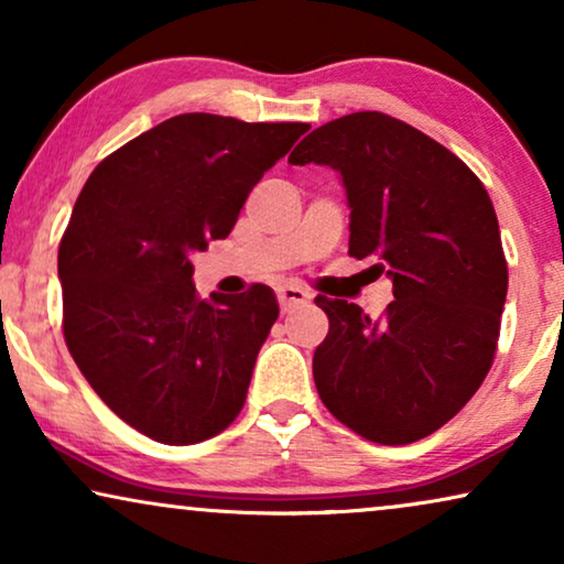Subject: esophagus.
I'll return each mask as SVG.
<instances>
[{
	"label": "esophagus",
	"mask_w": 564,
	"mask_h": 564,
	"mask_svg": "<svg viewBox=\"0 0 564 564\" xmlns=\"http://www.w3.org/2000/svg\"><path fill=\"white\" fill-rule=\"evenodd\" d=\"M276 300H280L282 311L290 313L295 307L311 303V292H305L303 288H292V284H282V288H276Z\"/></svg>",
	"instance_id": "obj_1"
}]
</instances>
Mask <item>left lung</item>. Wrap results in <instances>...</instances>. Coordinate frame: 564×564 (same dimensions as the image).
<instances>
[{
  "label": "left lung",
  "mask_w": 564,
  "mask_h": 564,
  "mask_svg": "<svg viewBox=\"0 0 564 564\" xmlns=\"http://www.w3.org/2000/svg\"><path fill=\"white\" fill-rule=\"evenodd\" d=\"M290 164L338 172L349 253L372 259L395 300L382 318L318 295L313 354L323 405L377 444H411L454 419L496 357L508 267L482 182L442 143L382 112L315 128Z\"/></svg>",
  "instance_id": "8db88e82"
}]
</instances>
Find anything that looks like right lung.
<instances>
[{"instance_id": "add662e5", "label": "right lung", "mask_w": 564, "mask_h": 564, "mask_svg": "<svg viewBox=\"0 0 564 564\" xmlns=\"http://www.w3.org/2000/svg\"><path fill=\"white\" fill-rule=\"evenodd\" d=\"M307 122L176 115L110 153L58 249L64 336L91 390L153 442L187 446L241 413L274 290L199 300L192 253L234 230Z\"/></svg>"}]
</instances>
